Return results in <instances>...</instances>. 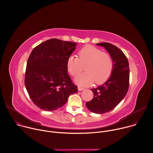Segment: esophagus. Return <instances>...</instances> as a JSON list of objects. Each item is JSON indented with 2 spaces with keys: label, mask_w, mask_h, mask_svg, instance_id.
<instances>
[{
  "label": "esophagus",
  "mask_w": 153,
  "mask_h": 153,
  "mask_svg": "<svg viewBox=\"0 0 153 153\" xmlns=\"http://www.w3.org/2000/svg\"><path fill=\"white\" fill-rule=\"evenodd\" d=\"M85 90V88H83V87H81V86H78V91H82V90Z\"/></svg>",
  "instance_id": "1"
}]
</instances>
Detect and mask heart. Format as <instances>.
Segmentation results:
<instances>
[{
    "mask_svg": "<svg viewBox=\"0 0 153 153\" xmlns=\"http://www.w3.org/2000/svg\"><path fill=\"white\" fill-rule=\"evenodd\" d=\"M79 58L70 56L67 60V69L73 76H78L86 65V72L75 79V82L81 86H88L95 82L100 85L111 77L114 63L110 55L93 45H86L79 51Z\"/></svg>",
    "mask_w": 153,
    "mask_h": 153,
    "instance_id": "heart-1",
    "label": "heart"
}]
</instances>
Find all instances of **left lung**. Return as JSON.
<instances>
[{
  "label": "left lung",
  "mask_w": 153,
  "mask_h": 153,
  "mask_svg": "<svg viewBox=\"0 0 153 153\" xmlns=\"http://www.w3.org/2000/svg\"><path fill=\"white\" fill-rule=\"evenodd\" d=\"M97 45L104 47L110 53L114 68L112 74L106 82L97 88L90 89L94 98L86 103L91 112L103 114L111 111L125 97L129 88V68L128 60L124 53L110 43H99Z\"/></svg>",
  "instance_id": "1"
}]
</instances>
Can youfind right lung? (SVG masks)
Wrapping results in <instances>:
<instances>
[{
	"mask_svg": "<svg viewBox=\"0 0 153 153\" xmlns=\"http://www.w3.org/2000/svg\"><path fill=\"white\" fill-rule=\"evenodd\" d=\"M76 43L51 39L35 47L28 59L25 85L28 93L39 108L54 111L77 92L68 74L67 60Z\"/></svg>",
	"mask_w": 153,
	"mask_h": 153,
	"instance_id": "obj_1",
	"label": "right lung"
}]
</instances>
